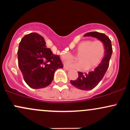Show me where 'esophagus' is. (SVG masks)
I'll return each instance as SVG.
<instances>
[{
  "mask_svg": "<svg viewBox=\"0 0 130 130\" xmlns=\"http://www.w3.org/2000/svg\"><path fill=\"white\" fill-rule=\"evenodd\" d=\"M63 68L65 70H70V68H68V67H67V66H65V65L63 66Z\"/></svg>",
  "mask_w": 130,
  "mask_h": 130,
  "instance_id": "obj_1",
  "label": "esophagus"
}]
</instances>
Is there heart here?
I'll list each match as a JSON object with an SVG mask.
<instances>
[{"mask_svg": "<svg viewBox=\"0 0 130 130\" xmlns=\"http://www.w3.org/2000/svg\"><path fill=\"white\" fill-rule=\"evenodd\" d=\"M75 53L80 62L69 63V66L78 70H93L98 66L105 56V44L100 40L93 41L90 40H83L77 44ZM62 58L65 61L75 59V57L69 53L62 54Z\"/></svg>", "mask_w": 130, "mask_h": 130, "instance_id": "heart-1", "label": "heart"}]
</instances>
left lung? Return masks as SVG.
<instances>
[{
  "mask_svg": "<svg viewBox=\"0 0 130 130\" xmlns=\"http://www.w3.org/2000/svg\"><path fill=\"white\" fill-rule=\"evenodd\" d=\"M84 36L95 37L103 41L106 47L105 56L94 71H90L88 73L78 72L77 79L70 80L71 84L77 89L83 90H90L96 87L104 77L109 65L112 48L111 40L105 34L97 32H92L87 33Z\"/></svg>",
  "mask_w": 130,
  "mask_h": 130,
  "instance_id": "left-lung-1",
  "label": "left lung"
}]
</instances>
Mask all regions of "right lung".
I'll return each instance as SVG.
<instances>
[{
    "label": "right lung",
    "instance_id": "1",
    "mask_svg": "<svg viewBox=\"0 0 130 130\" xmlns=\"http://www.w3.org/2000/svg\"><path fill=\"white\" fill-rule=\"evenodd\" d=\"M18 66L30 87L41 89L51 84L56 70L63 68L60 57L46 47L44 38L37 33L26 35L19 43Z\"/></svg>",
    "mask_w": 130,
    "mask_h": 130
}]
</instances>
